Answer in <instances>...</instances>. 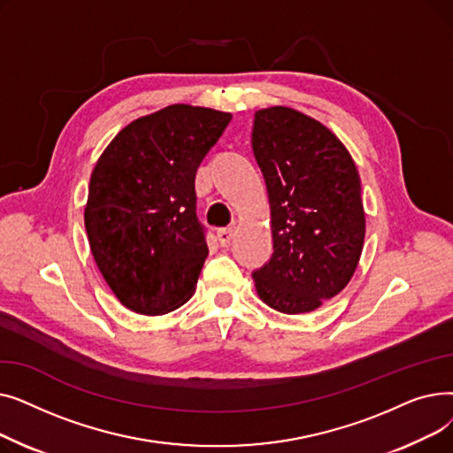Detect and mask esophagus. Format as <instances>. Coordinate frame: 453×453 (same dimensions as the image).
Masks as SVG:
<instances>
[{"label":"esophagus","mask_w":453,"mask_h":453,"mask_svg":"<svg viewBox=\"0 0 453 453\" xmlns=\"http://www.w3.org/2000/svg\"><path fill=\"white\" fill-rule=\"evenodd\" d=\"M234 236V227H222L219 229V242L220 246H227Z\"/></svg>","instance_id":"34e87169"}]
</instances>
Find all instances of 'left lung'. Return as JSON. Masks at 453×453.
<instances>
[{
	"instance_id": "obj_1",
	"label": "left lung",
	"mask_w": 453,
	"mask_h": 453,
	"mask_svg": "<svg viewBox=\"0 0 453 453\" xmlns=\"http://www.w3.org/2000/svg\"><path fill=\"white\" fill-rule=\"evenodd\" d=\"M251 145L273 234L270 260L253 272L257 294L282 314L312 312L358 266L365 236L358 171L334 134L292 108L258 110Z\"/></svg>"
}]
</instances>
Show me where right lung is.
I'll return each mask as SVG.
<instances>
[{
    "label": "right lung",
    "instance_id": "obj_1",
    "mask_svg": "<svg viewBox=\"0 0 453 453\" xmlns=\"http://www.w3.org/2000/svg\"><path fill=\"white\" fill-rule=\"evenodd\" d=\"M231 113L173 104L119 132L91 173L84 224L108 287L130 311L173 312L209 255L196 171Z\"/></svg>",
    "mask_w": 453,
    "mask_h": 453
}]
</instances>
